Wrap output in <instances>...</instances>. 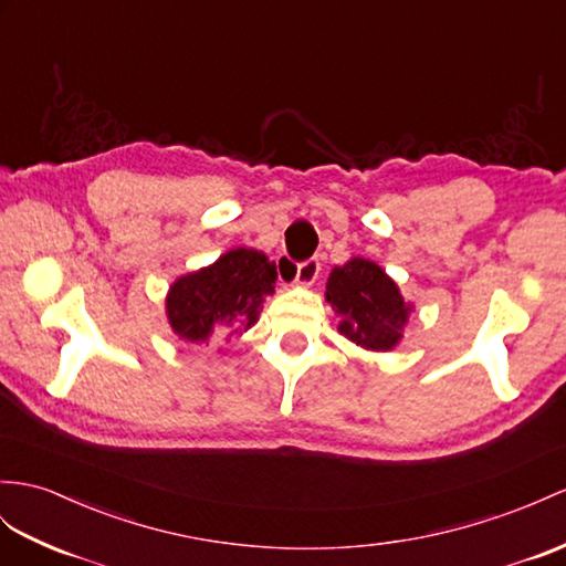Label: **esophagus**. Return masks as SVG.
Listing matches in <instances>:
<instances>
[{"label": "esophagus", "instance_id": "1", "mask_svg": "<svg viewBox=\"0 0 566 566\" xmlns=\"http://www.w3.org/2000/svg\"><path fill=\"white\" fill-rule=\"evenodd\" d=\"M319 271H322L319 259L302 261V264H297V269H295V283L307 287V285H312L316 279H319Z\"/></svg>", "mask_w": 566, "mask_h": 566}]
</instances>
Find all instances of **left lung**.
I'll return each mask as SVG.
<instances>
[{
	"label": "left lung",
	"instance_id": "left-lung-1",
	"mask_svg": "<svg viewBox=\"0 0 566 566\" xmlns=\"http://www.w3.org/2000/svg\"><path fill=\"white\" fill-rule=\"evenodd\" d=\"M326 300L340 314V334L377 353L398 346L412 310L381 266L363 256L331 271Z\"/></svg>",
	"mask_w": 566,
	"mask_h": 566
}]
</instances>
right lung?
<instances>
[{
  "mask_svg": "<svg viewBox=\"0 0 566 566\" xmlns=\"http://www.w3.org/2000/svg\"><path fill=\"white\" fill-rule=\"evenodd\" d=\"M279 279L264 252L238 247L211 266L187 273L170 285L165 314L175 334L187 343H206L216 331L256 324L261 302L273 295Z\"/></svg>",
  "mask_w": 566,
  "mask_h": 566,
  "instance_id": "add662e5",
  "label": "right lung"
}]
</instances>
